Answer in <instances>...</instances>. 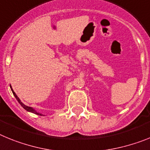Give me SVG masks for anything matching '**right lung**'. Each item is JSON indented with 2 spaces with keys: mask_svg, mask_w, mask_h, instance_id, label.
<instances>
[{
  "mask_svg": "<svg viewBox=\"0 0 150 150\" xmlns=\"http://www.w3.org/2000/svg\"><path fill=\"white\" fill-rule=\"evenodd\" d=\"M10 88H11V91H12L13 93L14 97H16V100H17V101H18V102H19V103L20 104L21 106H23V107L24 108V109H25V110H26V111L30 112L35 113V114H36V115H42V114H41V113L37 112H36V110H35V109H34L33 108L30 107V106H25V105L24 103H23L21 102V100H19V97H17V95L16 94V93H15V92H14V91H13V88H12V87H11V86H10Z\"/></svg>",
  "mask_w": 150,
  "mask_h": 150,
  "instance_id": "add662e5",
  "label": "right lung"
}]
</instances>
